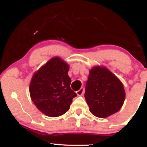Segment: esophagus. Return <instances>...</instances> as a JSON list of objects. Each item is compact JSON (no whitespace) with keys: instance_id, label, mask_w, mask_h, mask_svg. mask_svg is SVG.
<instances>
[{"instance_id":"esophagus-1","label":"esophagus","mask_w":147,"mask_h":147,"mask_svg":"<svg viewBox=\"0 0 147 147\" xmlns=\"http://www.w3.org/2000/svg\"><path fill=\"white\" fill-rule=\"evenodd\" d=\"M84 93V88L83 87L79 89L78 91H77V95H78V96L83 95Z\"/></svg>"}]
</instances>
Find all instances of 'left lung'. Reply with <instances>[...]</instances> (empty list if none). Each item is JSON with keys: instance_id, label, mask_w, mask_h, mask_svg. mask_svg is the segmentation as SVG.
<instances>
[{"instance_id": "8db88e82", "label": "left lung", "mask_w": 147, "mask_h": 147, "mask_svg": "<svg viewBox=\"0 0 147 147\" xmlns=\"http://www.w3.org/2000/svg\"><path fill=\"white\" fill-rule=\"evenodd\" d=\"M122 82L108 69L97 66L90 70L85 88V98L90 111L104 118L120 110L125 99Z\"/></svg>"}]
</instances>
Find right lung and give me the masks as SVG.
Listing matches in <instances>:
<instances>
[{
  "label": "right lung",
  "mask_w": 147,
  "mask_h": 147,
  "mask_svg": "<svg viewBox=\"0 0 147 147\" xmlns=\"http://www.w3.org/2000/svg\"><path fill=\"white\" fill-rule=\"evenodd\" d=\"M68 70V64L55 57L33 75L30 97L37 109L49 117H58L66 113L77 96L70 88Z\"/></svg>",
  "instance_id": "right-lung-1"
}]
</instances>
